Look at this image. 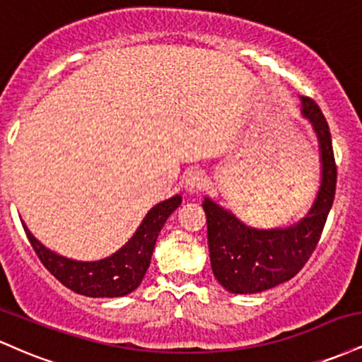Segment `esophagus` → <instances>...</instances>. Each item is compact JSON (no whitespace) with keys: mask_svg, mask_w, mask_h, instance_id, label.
Returning a JSON list of instances; mask_svg holds the SVG:
<instances>
[{"mask_svg":"<svg viewBox=\"0 0 362 362\" xmlns=\"http://www.w3.org/2000/svg\"><path fill=\"white\" fill-rule=\"evenodd\" d=\"M184 187H185L187 192H190V194L199 192V190L204 189V187H206L204 172H202V170H199V168L189 170V172L185 173Z\"/></svg>","mask_w":362,"mask_h":362,"instance_id":"34e87169","label":"esophagus"}]
</instances>
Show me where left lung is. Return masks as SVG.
I'll list each match as a JSON object with an SVG mask.
<instances>
[{"mask_svg": "<svg viewBox=\"0 0 362 362\" xmlns=\"http://www.w3.org/2000/svg\"><path fill=\"white\" fill-rule=\"evenodd\" d=\"M301 114L313 126L320 144L322 184L308 214L288 228L257 230L209 197L202 207L207 218V243L214 277L235 294L276 288L301 271L317 248L327 216L334 204L337 165L325 115L310 97H301Z\"/></svg>", "mask_w": 362, "mask_h": 362, "instance_id": "1", "label": "left lung"}]
</instances>
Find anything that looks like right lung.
<instances>
[{
    "label": "right lung",
    "instance_id": "add662e5",
    "mask_svg": "<svg viewBox=\"0 0 362 362\" xmlns=\"http://www.w3.org/2000/svg\"><path fill=\"white\" fill-rule=\"evenodd\" d=\"M182 204L180 195H173L167 201L153 207L139 224L138 231L120 250L110 257L95 262H80L57 255L45 248L23 224L28 242L44 267L56 277L61 284L90 298H119L132 293L143 281L158 235L168 216Z\"/></svg>",
    "mask_w": 362,
    "mask_h": 362
}]
</instances>
